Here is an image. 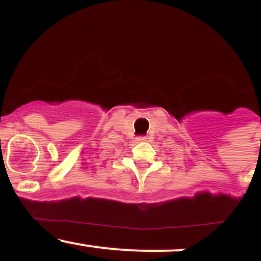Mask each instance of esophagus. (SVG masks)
<instances>
[{"label":"esophagus","mask_w":261,"mask_h":261,"mask_svg":"<svg viewBox=\"0 0 261 261\" xmlns=\"http://www.w3.org/2000/svg\"><path fill=\"white\" fill-rule=\"evenodd\" d=\"M136 140L139 141V142H142V141H147V137H146V136H139Z\"/></svg>","instance_id":"34e87169"}]
</instances>
